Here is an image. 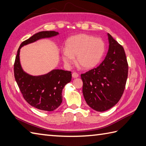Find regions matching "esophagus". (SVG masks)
Wrapping results in <instances>:
<instances>
[{
    "label": "esophagus",
    "mask_w": 146,
    "mask_h": 146,
    "mask_svg": "<svg viewBox=\"0 0 146 146\" xmlns=\"http://www.w3.org/2000/svg\"><path fill=\"white\" fill-rule=\"evenodd\" d=\"M78 76H79V75L77 73H76V72H73V73H72V77L73 78H78Z\"/></svg>",
    "instance_id": "1"
}]
</instances>
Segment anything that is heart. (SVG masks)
<instances>
[{
	"mask_svg": "<svg viewBox=\"0 0 146 146\" xmlns=\"http://www.w3.org/2000/svg\"><path fill=\"white\" fill-rule=\"evenodd\" d=\"M105 43L99 38L86 34L71 36L65 42V51L61 57L67 66H71L76 58L77 63L84 69L95 67L100 61L105 52Z\"/></svg>",
	"mask_w": 146,
	"mask_h": 146,
	"instance_id": "heart-1",
	"label": "heart"
}]
</instances>
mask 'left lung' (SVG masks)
I'll use <instances>...</instances> for the list:
<instances>
[{
	"mask_svg": "<svg viewBox=\"0 0 146 146\" xmlns=\"http://www.w3.org/2000/svg\"><path fill=\"white\" fill-rule=\"evenodd\" d=\"M105 60L97 68L82 74L83 94L90 107L104 111L116 105L124 92L128 63L124 49L110 34Z\"/></svg>",
	"mask_w": 146,
	"mask_h": 146,
	"instance_id": "8db88e82",
	"label": "left lung"
}]
</instances>
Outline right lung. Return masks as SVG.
I'll use <instances>...</instances> for the list:
<instances>
[{
	"label": "right lung",
	"mask_w": 146,
	"mask_h": 146,
	"mask_svg": "<svg viewBox=\"0 0 146 146\" xmlns=\"http://www.w3.org/2000/svg\"><path fill=\"white\" fill-rule=\"evenodd\" d=\"M59 35L56 31H41L21 43L14 64V77L25 100L31 106L44 111H52L61 105L62 90L71 80V72L53 70L47 74L33 76L24 71L20 63V49L24 45L40 39L51 38Z\"/></svg>",
	"instance_id": "right-lung-1"
}]
</instances>
